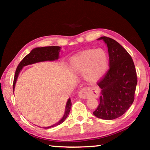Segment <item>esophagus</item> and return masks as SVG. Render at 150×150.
Returning a JSON list of instances; mask_svg holds the SVG:
<instances>
[{
    "instance_id": "obj_1",
    "label": "esophagus",
    "mask_w": 150,
    "mask_h": 150,
    "mask_svg": "<svg viewBox=\"0 0 150 150\" xmlns=\"http://www.w3.org/2000/svg\"><path fill=\"white\" fill-rule=\"evenodd\" d=\"M78 96L81 98H84V99H87L91 97L97 98L98 96V92L96 88L85 87L80 90L78 93Z\"/></svg>"
}]
</instances>
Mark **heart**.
<instances>
[{
  "label": "heart",
  "mask_w": 150,
  "mask_h": 150,
  "mask_svg": "<svg viewBox=\"0 0 150 150\" xmlns=\"http://www.w3.org/2000/svg\"><path fill=\"white\" fill-rule=\"evenodd\" d=\"M70 67L76 73H83L88 82L100 80L109 67L108 55L102 49L88 50L73 56L69 61Z\"/></svg>",
  "instance_id": "heart-1"
}]
</instances>
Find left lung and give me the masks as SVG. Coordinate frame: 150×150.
<instances>
[{
	"mask_svg": "<svg viewBox=\"0 0 150 150\" xmlns=\"http://www.w3.org/2000/svg\"><path fill=\"white\" fill-rule=\"evenodd\" d=\"M108 47L109 69L97 83L100 88V103L93 115L103 120H114L123 115L134 100L137 75L132 58L115 40L103 36Z\"/></svg>",
	"mask_w": 150,
	"mask_h": 150,
	"instance_id": "8db88e82",
	"label": "left lung"
}]
</instances>
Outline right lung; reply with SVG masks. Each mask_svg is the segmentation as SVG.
Wrapping results in <instances>:
<instances>
[{"label":"right lung","mask_w":150,"mask_h":150,"mask_svg":"<svg viewBox=\"0 0 150 150\" xmlns=\"http://www.w3.org/2000/svg\"><path fill=\"white\" fill-rule=\"evenodd\" d=\"M61 47L59 46H47V47H35L33 49L30 54H28L23 59H22L17 67V69L15 72L14 83H13V93L14 92V88L16 85V83L18 75L21 71L22 68L25 66L34 64V63L43 62H54L57 60L59 57V52H61ZM71 102L70 98L67 100L66 103L65 113L61 120L57 122L55 124L47 127H42L43 128L48 129L55 126H58L63 123L65 120V119L69 115V113L71 108Z\"/></svg>","instance_id":"add662e5"}]
</instances>
